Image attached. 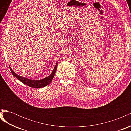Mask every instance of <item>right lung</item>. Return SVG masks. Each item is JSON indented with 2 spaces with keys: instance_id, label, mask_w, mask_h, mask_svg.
<instances>
[{
  "instance_id": "1",
  "label": "right lung",
  "mask_w": 131,
  "mask_h": 131,
  "mask_svg": "<svg viewBox=\"0 0 131 131\" xmlns=\"http://www.w3.org/2000/svg\"><path fill=\"white\" fill-rule=\"evenodd\" d=\"M57 62L56 63V65H55L54 68L52 71V73H51L49 77H47L43 79H41V80H31L29 79H27L26 78L22 77L21 76H19V75H17L16 73H15L14 71L10 67V69L11 70V73L16 78H17L18 80H19L23 84H26L27 86H29L31 88H43L47 85L50 84V82L52 81V79L54 76V74L56 73V70H57Z\"/></svg>"
}]
</instances>
